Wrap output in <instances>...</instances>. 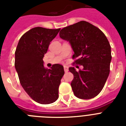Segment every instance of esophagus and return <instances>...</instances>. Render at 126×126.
Wrapping results in <instances>:
<instances>
[{
    "instance_id": "obj_1",
    "label": "esophagus",
    "mask_w": 126,
    "mask_h": 126,
    "mask_svg": "<svg viewBox=\"0 0 126 126\" xmlns=\"http://www.w3.org/2000/svg\"><path fill=\"white\" fill-rule=\"evenodd\" d=\"M64 71H65V73L67 72V71H69V68H68V67H67V66H64Z\"/></svg>"
}]
</instances>
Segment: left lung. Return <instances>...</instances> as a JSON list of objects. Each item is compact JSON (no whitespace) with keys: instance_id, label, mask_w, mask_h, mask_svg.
Returning a JSON list of instances; mask_svg holds the SVG:
<instances>
[{"instance_id":"left-lung-1","label":"left lung","mask_w":126,"mask_h":126,"mask_svg":"<svg viewBox=\"0 0 126 126\" xmlns=\"http://www.w3.org/2000/svg\"><path fill=\"white\" fill-rule=\"evenodd\" d=\"M59 35L70 43L74 51L73 59L83 66L69 70L74 76L71 83L73 93L81 99H91L102 91L110 74L111 61V46L101 30L86 21L65 27Z\"/></svg>"}]
</instances>
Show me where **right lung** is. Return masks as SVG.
Wrapping results in <instances>:
<instances>
[{
    "mask_svg": "<svg viewBox=\"0 0 126 126\" xmlns=\"http://www.w3.org/2000/svg\"><path fill=\"white\" fill-rule=\"evenodd\" d=\"M60 30L32 28L20 38L15 53V67L21 86L33 100L41 104H51L59 98L64 67L55 64L46 69L43 58Z\"/></svg>",
    "mask_w": 126,
    "mask_h": 126,
    "instance_id": "right-lung-1",
    "label": "right lung"
}]
</instances>
